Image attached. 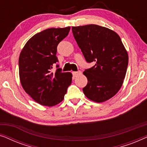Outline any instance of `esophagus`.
<instances>
[{
    "instance_id": "esophagus-1",
    "label": "esophagus",
    "mask_w": 147,
    "mask_h": 147,
    "mask_svg": "<svg viewBox=\"0 0 147 147\" xmlns=\"http://www.w3.org/2000/svg\"><path fill=\"white\" fill-rule=\"evenodd\" d=\"M72 74H73L74 77H76V76L80 75V74H82V71H73L72 72Z\"/></svg>"
}]
</instances>
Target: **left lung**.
<instances>
[{"mask_svg":"<svg viewBox=\"0 0 147 147\" xmlns=\"http://www.w3.org/2000/svg\"><path fill=\"white\" fill-rule=\"evenodd\" d=\"M72 33L86 61L95 65L83 72L88 84L86 97L100 103L117 94L125 78L127 51L116 32L97 25L72 27Z\"/></svg>","mask_w":147,"mask_h":147,"instance_id":"left-lung-1","label":"left lung"}]
</instances>
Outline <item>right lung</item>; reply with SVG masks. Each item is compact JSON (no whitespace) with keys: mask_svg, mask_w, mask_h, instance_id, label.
Wrapping results in <instances>:
<instances>
[{"mask_svg":"<svg viewBox=\"0 0 147 147\" xmlns=\"http://www.w3.org/2000/svg\"><path fill=\"white\" fill-rule=\"evenodd\" d=\"M69 30L70 27L51 28L35 34L20 53L19 78L22 87L41 105L50 107L63 101L71 84V73L61 72L60 68L55 73L51 71L53 65L58 61V44L67 37Z\"/></svg>","mask_w":147,"mask_h":147,"instance_id":"1","label":"right lung"}]
</instances>
